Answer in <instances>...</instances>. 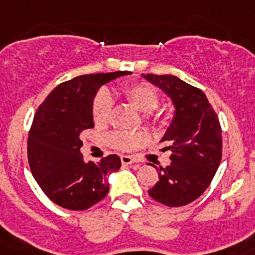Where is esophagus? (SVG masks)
Returning <instances> with one entry per match:
<instances>
[{
  "instance_id": "34e87169",
  "label": "esophagus",
  "mask_w": 255,
  "mask_h": 255,
  "mask_svg": "<svg viewBox=\"0 0 255 255\" xmlns=\"http://www.w3.org/2000/svg\"><path fill=\"white\" fill-rule=\"evenodd\" d=\"M121 163L125 164V165H129V164L136 163V160L135 157L130 156V155H123V156H121Z\"/></svg>"
}]
</instances>
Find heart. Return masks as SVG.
<instances>
[{"label": "heart", "mask_w": 255, "mask_h": 255, "mask_svg": "<svg viewBox=\"0 0 255 255\" xmlns=\"http://www.w3.org/2000/svg\"><path fill=\"white\" fill-rule=\"evenodd\" d=\"M124 96L130 104L142 113H151L157 108L160 102V95L155 87L144 82H136L124 88ZM112 98L107 92H100L96 95V98L92 104V117L98 125H104L108 123L111 112H112ZM155 123L159 125H165L168 117L164 113H157L155 116ZM146 140V136L142 132H128V131H116L109 134L107 138L109 146H112L116 150L131 151L136 147H139Z\"/></svg>", "instance_id": "b5f03b06"}]
</instances>
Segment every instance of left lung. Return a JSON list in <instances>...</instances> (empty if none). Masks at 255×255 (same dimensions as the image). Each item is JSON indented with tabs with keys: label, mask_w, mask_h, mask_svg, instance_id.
<instances>
[{
	"label": "left lung",
	"mask_w": 255,
	"mask_h": 255,
	"mask_svg": "<svg viewBox=\"0 0 255 255\" xmlns=\"http://www.w3.org/2000/svg\"><path fill=\"white\" fill-rule=\"evenodd\" d=\"M163 90L174 105V116L161 142H168L170 164L160 167L151 198L169 207L199 198L211 184L222 160V128L218 116L199 88L174 75L143 74Z\"/></svg>",
	"instance_id": "1"
}]
</instances>
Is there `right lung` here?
Masks as SVG:
<instances>
[{"mask_svg": "<svg viewBox=\"0 0 255 255\" xmlns=\"http://www.w3.org/2000/svg\"><path fill=\"white\" fill-rule=\"evenodd\" d=\"M130 71L87 74L64 82L41 103L28 132V164L44 194L61 207L83 211L104 199L108 176L121 167L117 155L83 160L81 132L94 128L92 104L103 85Z\"/></svg>", "mask_w": 255, "mask_h": 255, "instance_id": "right-lung-1", "label": "right lung"}]
</instances>
